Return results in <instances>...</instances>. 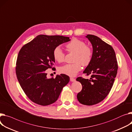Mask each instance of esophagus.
I'll return each mask as SVG.
<instances>
[{
    "label": "esophagus",
    "mask_w": 132,
    "mask_h": 132,
    "mask_svg": "<svg viewBox=\"0 0 132 132\" xmlns=\"http://www.w3.org/2000/svg\"><path fill=\"white\" fill-rule=\"evenodd\" d=\"M70 81H71V82H75L76 81L75 78H73V77H70Z\"/></svg>",
    "instance_id": "obj_1"
}]
</instances>
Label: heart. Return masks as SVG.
Wrapping results in <instances>:
<instances>
[{
	"instance_id": "obj_1",
	"label": "heart",
	"mask_w": 132,
	"mask_h": 132,
	"mask_svg": "<svg viewBox=\"0 0 132 132\" xmlns=\"http://www.w3.org/2000/svg\"><path fill=\"white\" fill-rule=\"evenodd\" d=\"M69 52L75 53L74 64H66L59 68V72L70 76H75L82 69V65H88L92 60V48L83 40L73 38L66 45ZM65 54L60 47H56L53 51V57L58 63H62L65 60Z\"/></svg>"
}]
</instances>
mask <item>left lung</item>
<instances>
[{
	"label": "left lung",
	"mask_w": 132,
	"mask_h": 132,
	"mask_svg": "<svg viewBox=\"0 0 132 132\" xmlns=\"http://www.w3.org/2000/svg\"><path fill=\"white\" fill-rule=\"evenodd\" d=\"M86 37L92 45L93 55L83 73L91 75V78H76L82 85L77 98L81 103L92 106L102 101L110 92L117 73L118 64L110 45L94 35L88 34Z\"/></svg>",
	"instance_id": "left-lung-1"
}]
</instances>
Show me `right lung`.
I'll use <instances>...</instances> for the list:
<instances>
[{"instance_id": "1", "label": "right lung", "mask_w": 132, "mask_h": 132, "mask_svg": "<svg viewBox=\"0 0 132 132\" xmlns=\"http://www.w3.org/2000/svg\"><path fill=\"white\" fill-rule=\"evenodd\" d=\"M70 40L61 36L39 35L20 50L16 74L22 89L32 102L41 106L54 103L69 82V76L65 74L48 78L46 70L52 68L55 62L54 49Z\"/></svg>"}]
</instances>
